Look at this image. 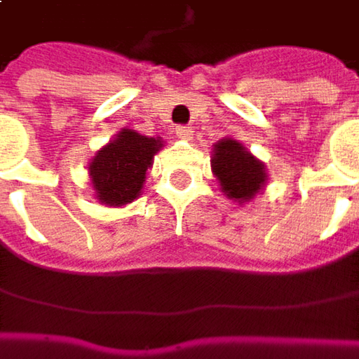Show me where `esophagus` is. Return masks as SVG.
Returning <instances> with one entry per match:
<instances>
[{
  "instance_id": "obj_1",
  "label": "esophagus",
  "mask_w": 359,
  "mask_h": 359,
  "mask_svg": "<svg viewBox=\"0 0 359 359\" xmlns=\"http://www.w3.org/2000/svg\"><path fill=\"white\" fill-rule=\"evenodd\" d=\"M175 133H177V137H180V140H189V137L194 135L187 126H177V128H175Z\"/></svg>"
}]
</instances>
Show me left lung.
Instances as JSON below:
<instances>
[{"mask_svg":"<svg viewBox=\"0 0 359 359\" xmlns=\"http://www.w3.org/2000/svg\"><path fill=\"white\" fill-rule=\"evenodd\" d=\"M215 177L229 200L250 201L266 184V168L236 140H222L212 159Z\"/></svg>","mask_w":359,"mask_h":359,"instance_id":"left-lung-1","label":"left lung"}]
</instances>
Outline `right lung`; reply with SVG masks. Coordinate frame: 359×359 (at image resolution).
Returning <instances> with one entry per match:
<instances>
[{
    "label": "right lung",
    "instance_id": "add662e5",
    "mask_svg": "<svg viewBox=\"0 0 359 359\" xmlns=\"http://www.w3.org/2000/svg\"><path fill=\"white\" fill-rule=\"evenodd\" d=\"M161 144L137 131L123 130L100 149L90 163V175L97 200L107 205H123L133 201L145 182V172Z\"/></svg>",
    "mask_w": 359,
    "mask_h": 359
}]
</instances>
